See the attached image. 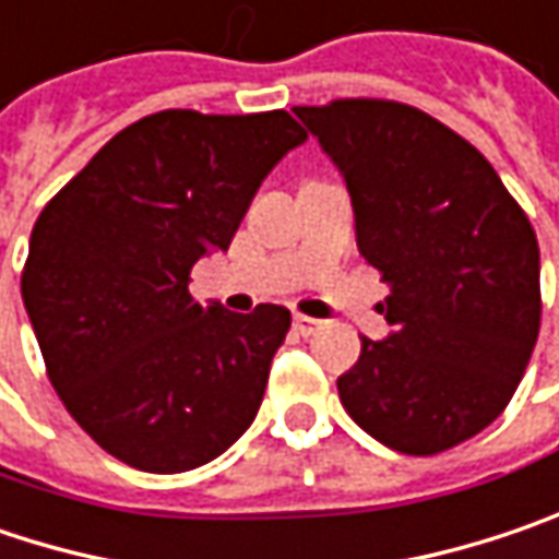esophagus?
<instances>
[{"label": "esophagus", "mask_w": 559, "mask_h": 559, "mask_svg": "<svg viewBox=\"0 0 559 559\" xmlns=\"http://www.w3.org/2000/svg\"><path fill=\"white\" fill-rule=\"evenodd\" d=\"M294 329H297V335L310 338V335H316V332L322 329V322H319V319H312V316H304V312H297V316H294Z\"/></svg>", "instance_id": "esophagus-1"}]
</instances>
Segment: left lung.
<instances>
[{
  "label": "left lung",
  "mask_w": 559,
  "mask_h": 559,
  "mask_svg": "<svg viewBox=\"0 0 559 559\" xmlns=\"http://www.w3.org/2000/svg\"><path fill=\"white\" fill-rule=\"evenodd\" d=\"M342 170L360 255L389 284L385 342L338 377L360 430L405 455L472 440L509 405L542 329L538 237L487 157L399 100L294 107Z\"/></svg>",
  "instance_id": "left-lung-1"
}]
</instances>
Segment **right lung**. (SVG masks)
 I'll return each instance as SVG.
<instances>
[{"label": "right lung", "mask_w": 559, "mask_h": 559, "mask_svg": "<svg viewBox=\"0 0 559 559\" xmlns=\"http://www.w3.org/2000/svg\"><path fill=\"white\" fill-rule=\"evenodd\" d=\"M300 142L284 110H160L116 132L37 217L24 310L66 411L119 462L177 475L247 433L290 312L202 307L189 272L230 247Z\"/></svg>", "instance_id": "obj_1"}]
</instances>
